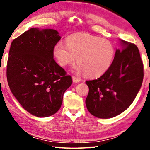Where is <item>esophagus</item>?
<instances>
[{"label": "esophagus", "mask_w": 150, "mask_h": 150, "mask_svg": "<svg viewBox=\"0 0 150 150\" xmlns=\"http://www.w3.org/2000/svg\"><path fill=\"white\" fill-rule=\"evenodd\" d=\"M72 80H73V82L74 83H79V82L81 81V79L79 77H76V76H72Z\"/></svg>", "instance_id": "esophagus-1"}]
</instances>
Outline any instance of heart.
Masks as SVG:
<instances>
[{"mask_svg":"<svg viewBox=\"0 0 150 150\" xmlns=\"http://www.w3.org/2000/svg\"><path fill=\"white\" fill-rule=\"evenodd\" d=\"M57 63L65 67L74 62L76 73H85L88 77L103 75L113 61L115 49L109 41L87 33H78L68 37L66 45L58 42L53 48Z\"/></svg>","mask_w":150,"mask_h":150,"instance_id":"1","label":"heart"}]
</instances>
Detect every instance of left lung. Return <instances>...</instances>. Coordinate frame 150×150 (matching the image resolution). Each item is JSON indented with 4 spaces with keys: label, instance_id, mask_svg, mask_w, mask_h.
Segmentation results:
<instances>
[{
    "label": "left lung",
    "instance_id": "8db88e82",
    "mask_svg": "<svg viewBox=\"0 0 150 150\" xmlns=\"http://www.w3.org/2000/svg\"><path fill=\"white\" fill-rule=\"evenodd\" d=\"M109 69L97 79L86 81L89 93L85 103L98 118L113 117L131 105L143 83V64L137 46L121 40Z\"/></svg>",
    "mask_w": 150,
    "mask_h": 150
}]
</instances>
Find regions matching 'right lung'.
Masks as SVG:
<instances>
[{
  "label": "right lung",
  "mask_w": 150,
  "mask_h": 150,
  "mask_svg": "<svg viewBox=\"0 0 150 150\" xmlns=\"http://www.w3.org/2000/svg\"><path fill=\"white\" fill-rule=\"evenodd\" d=\"M61 37L54 29L32 28L11 42L7 78L11 93L26 110L39 117L52 115L72 83L55 62L53 48Z\"/></svg>",
  "instance_id": "1"
}]
</instances>
